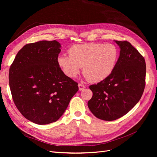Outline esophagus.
<instances>
[{"mask_svg": "<svg viewBox=\"0 0 157 157\" xmlns=\"http://www.w3.org/2000/svg\"><path fill=\"white\" fill-rule=\"evenodd\" d=\"M78 87H79V90H83L85 89V86L84 85H82V84H81V83H79V84H78Z\"/></svg>", "mask_w": 157, "mask_h": 157, "instance_id": "esophagus-1", "label": "esophagus"}]
</instances>
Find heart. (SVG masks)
Here are the masks:
<instances>
[{"mask_svg":"<svg viewBox=\"0 0 157 157\" xmlns=\"http://www.w3.org/2000/svg\"><path fill=\"white\" fill-rule=\"evenodd\" d=\"M69 56L60 54L57 63L66 76L75 78L83 67L86 79L93 83L108 78L119 59V49L113 44L89 43L74 44L68 49Z\"/></svg>","mask_w":157,"mask_h":157,"instance_id":"heart-1","label":"heart"}]
</instances>
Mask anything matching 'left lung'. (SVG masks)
<instances>
[{
    "label": "left lung",
    "mask_w": 157,
    "mask_h": 157,
    "mask_svg": "<svg viewBox=\"0 0 157 157\" xmlns=\"http://www.w3.org/2000/svg\"><path fill=\"white\" fill-rule=\"evenodd\" d=\"M114 41L120 52L114 71L105 79L89 86L93 96L88 108L95 117L105 121L128 113L141 99L145 87L144 57L128 41Z\"/></svg>",
    "instance_id": "left-lung-1"
}]
</instances>
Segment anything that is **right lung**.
I'll return each instance as SVG.
<instances>
[{"mask_svg": "<svg viewBox=\"0 0 157 157\" xmlns=\"http://www.w3.org/2000/svg\"><path fill=\"white\" fill-rule=\"evenodd\" d=\"M60 48L55 40L27 44L10 69L14 104L25 118L36 124L59 120L79 90L78 83L66 76L57 63Z\"/></svg>", "mask_w": 157, "mask_h": 157, "instance_id": "add662e5", "label": "right lung"}]
</instances>
